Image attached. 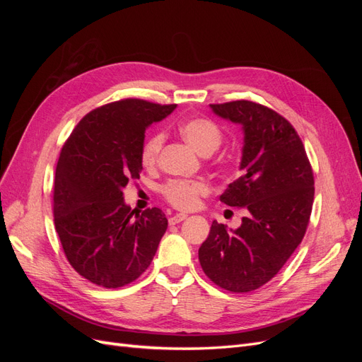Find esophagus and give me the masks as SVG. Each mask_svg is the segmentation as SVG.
I'll return each instance as SVG.
<instances>
[{
  "label": "esophagus",
  "mask_w": 362,
  "mask_h": 362,
  "mask_svg": "<svg viewBox=\"0 0 362 362\" xmlns=\"http://www.w3.org/2000/svg\"><path fill=\"white\" fill-rule=\"evenodd\" d=\"M185 218H187V214H182V213H180V214H173V216H170V217H169V225H177V223H180V222L185 221Z\"/></svg>",
  "instance_id": "obj_1"
}]
</instances>
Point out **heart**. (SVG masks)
<instances>
[{
  "instance_id": "obj_1",
  "label": "heart",
  "mask_w": 362,
  "mask_h": 362,
  "mask_svg": "<svg viewBox=\"0 0 362 362\" xmlns=\"http://www.w3.org/2000/svg\"><path fill=\"white\" fill-rule=\"evenodd\" d=\"M181 136L199 152L201 156H211L222 145L223 133L213 120L205 117H192L180 125ZM164 144V133L156 131L146 137L140 149V163L146 169L157 166ZM208 193V185L202 181L170 180L161 187L163 198L178 210H192L201 196Z\"/></svg>"
}]
</instances>
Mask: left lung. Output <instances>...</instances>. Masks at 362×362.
<instances>
[{
	"label": "left lung",
	"mask_w": 362,
	"mask_h": 362,
	"mask_svg": "<svg viewBox=\"0 0 362 362\" xmlns=\"http://www.w3.org/2000/svg\"><path fill=\"white\" fill-rule=\"evenodd\" d=\"M210 107L243 127L242 177L221 201L247 214L235 231L214 221L199 262L216 286L249 293L275 276L300 245L313 210V168L298 131L272 108L246 100Z\"/></svg>",
	"instance_id": "1"
}]
</instances>
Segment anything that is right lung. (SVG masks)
Listing matches in <instances>:
<instances>
[{
    "label": "right lung",
    "instance_id": "obj_1",
    "mask_svg": "<svg viewBox=\"0 0 362 362\" xmlns=\"http://www.w3.org/2000/svg\"><path fill=\"white\" fill-rule=\"evenodd\" d=\"M177 104L137 98L87 113L64 141L54 180L52 211L74 270L104 288L128 286L154 258L168 218L160 208L136 213L124 187L140 177L145 131Z\"/></svg>",
    "mask_w": 362,
    "mask_h": 362
}]
</instances>
